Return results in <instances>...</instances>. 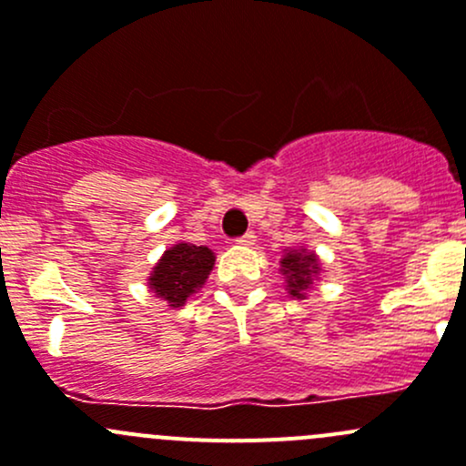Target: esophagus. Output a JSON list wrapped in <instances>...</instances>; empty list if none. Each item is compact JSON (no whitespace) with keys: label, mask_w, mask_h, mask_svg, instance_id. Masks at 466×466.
Here are the masks:
<instances>
[{"label":"esophagus","mask_w":466,"mask_h":466,"mask_svg":"<svg viewBox=\"0 0 466 466\" xmlns=\"http://www.w3.org/2000/svg\"><path fill=\"white\" fill-rule=\"evenodd\" d=\"M253 242H256V235L253 233H247V235H242V238L235 239V244H239V247H251Z\"/></svg>","instance_id":"obj_1"}]
</instances>
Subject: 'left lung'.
<instances>
[{
  "label": "left lung",
  "instance_id": "1",
  "mask_svg": "<svg viewBox=\"0 0 466 466\" xmlns=\"http://www.w3.org/2000/svg\"><path fill=\"white\" fill-rule=\"evenodd\" d=\"M280 274L285 279V289L292 299H306L308 292L315 288V283L321 276V260L315 251L310 248H285L283 258H280Z\"/></svg>",
  "mask_w": 466,
  "mask_h": 466
}]
</instances>
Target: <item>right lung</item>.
Returning <instances> with one entry per match:
<instances>
[{
	"label": "right lung",
	"mask_w": 466,
	"mask_h": 466,
	"mask_svg": "<svg viewBox=\"0 0 466 466\" xmlns=\"http://www.w3.org/2000/svg\"><path fill=\"white\" fill-rule=\"evenodd\" d=\"M213 267L215 253L208 247L177 242L158 258L147 285L169 308H181L204 288Z\"/></svg>",
	"instance_id": "right-lung-1"
}]
</instances>
